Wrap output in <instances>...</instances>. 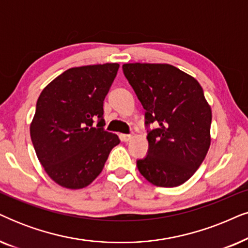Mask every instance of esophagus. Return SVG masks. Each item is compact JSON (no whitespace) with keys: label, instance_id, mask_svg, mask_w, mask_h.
<instances>
[{"label":"esophagus","instance_id":"1","mask_svg":"<svg viewBox=\"0 0 248 248\" xmlns=\"http://www.w3.org/2000/svg\"><path fill=\"white\" fill-rule=\"evenodd\" d=\"M131 139H132L131 134H121V140L122 141H125V142H127V141H130Z\"/></svg>","mask_w":248,"mask_h":248}]
</instances>
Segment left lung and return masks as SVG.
<instances>
[{
	"mask_svg": "<svg viewBox=\"0 0 248 248\" xmlns=\"http://www.w3.org/2000/svg\"><path fill=\"white\" fill-rule=\"evenodd\" d=\"M123 72L146 109V125H156L138 170L154 186L178 187L210 149L211 106L197 79L169 63H124Z\"/></svg>",
	"mask_w": 248,
	"mask_h": 248,
	"instance_id": "obj_1",
	"label": "left lung"
}]
</instances>
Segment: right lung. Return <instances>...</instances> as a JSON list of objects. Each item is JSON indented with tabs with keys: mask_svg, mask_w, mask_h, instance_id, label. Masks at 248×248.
I'll return each instance as SVG.
<instances>
[{
	"mask_svg": "<svg viewBox=\"0 0 248 248\" xmlns=\"http://www.w3.org/2000/svg\"><path fill=\"white\" fill-rule=\"evenodd\" d=\"M118 63L74 67L41 92L31 138L44 171L67 189H82L100 174L109 153L120 143L104 130V100ZM98 121L94 128L93 123Z\"/></svg>",
	"mask_w": 248,
	"mask_h": 248,
	"instance_id": "1",
	"label": "right lung"
}]
</instances>
